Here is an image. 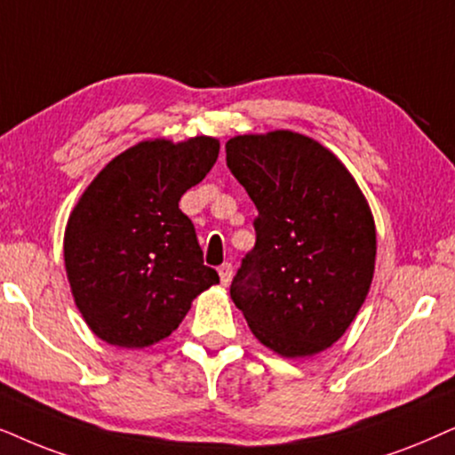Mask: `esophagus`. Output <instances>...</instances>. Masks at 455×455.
Wrapping results in <instances>:
<instances>
[{"label": "esophagus", "instance_id": "esophagus-1", "mask_svg": "<svg viewBox=\"0 0 455 455\" xmlns=\"http://www.w3.org/2000/svg\"><path fill=\"white\" fill-rule=\"evenodd\" d=\"M218 275H220V283L224 284V287H227V284L231 283V278H233V264L224 262L220 268H218Z\"/></svg>", "mask_w": 455, "mask_h": 455}]
</instances>
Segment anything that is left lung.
I'll return each instance as SVG.
<instances>
[{
    "label": "left lung",
    "instance_id": "1",
    "mask_svg": "<svg viewBox=\"0 0 455 455\" xmlns=\"http://www.w3.org/2000/svg\"><path fill=\"white\" fill-rule=\"evenodd\" d=\"M227 166L256 204V245L231 283L253 335L283 358L331 347L364 304L377 231L335 154L291 131L227 141Z\"/></svg>",
    "mask_w": 455,
    "mask_h": 455
}]
</instances>
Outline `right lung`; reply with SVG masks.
Instances as JSON below:
<instances>
[{
    "instance_id": "obj_1",
    "label": "right lung",
    "mask_w": 455,
    "mask_h": 455,
    "mask_svg": "<svg viewBox=\"0 0 455 455\" xmlns=\"http://www.w3.org/2000/svg\"><path fill=\"white\" fill-rule=\"evenodd\" d=\"M218 151L212 137L141 141L114 157L78 199L64 235L66 275L84 323L106 343L141 349L162 341L191 301L220 283L179 208Z\"/></svg>"
}]
</instances>
